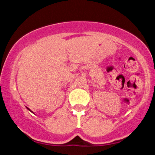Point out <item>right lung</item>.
Instances as JSON below:
<instances>
[{"label":"right lung","instance_id":"right-lung-1","mask_svg":"<svg viewBox=\"0 0 155 155\" xmlns=\"http://www.w3.org/2000/svg\"><path fill=\"white\" fill-rule=\"evenodd\" d=\"M26 108H28V110H29V111H31V112H32V113H33V111H31V109H30V108H28V107H26Z\"/></svg>","mask_w":155,"mask_h":155}]
</instances>
